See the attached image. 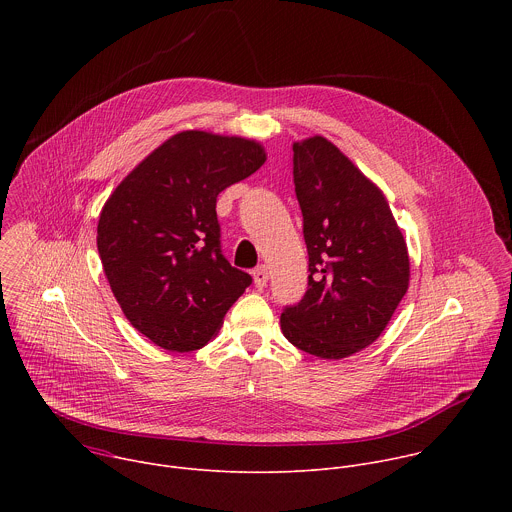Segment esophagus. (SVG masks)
Masks as SVG:
<instances>
[{
	"label": "esophagus",
	"mask_w": 512,
	"mask_h": 512,
	"mask_svg": "<svg viewBox=\"0 0 512 512\" xmlns=\"http://www.w3.org/2000/svg\"><path fill=\"white\" fill-rule=\"evenodd\" d=\"M267 279H269V271H267V267H265V265H261V267H257V269L253 271V281H255V287L263 289V287L267 285Z\"/></svg>",
	"instance_id": "esophagus-1"
}]
</instances>
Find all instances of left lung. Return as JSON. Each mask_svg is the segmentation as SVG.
<instances>
[{
	"instance_id": "1",
	"label": "left lung",
	"mask_w": 512,
	"mask_h": 512,
	"mask_svg": "<svg viewBox=\"0 0 512 512\" xmlns=\"http://www.w3.org/2000/svg\"><path fill=\"white\" fill-rule=\"evenodd\" d=\"M294 184L310 275L281 332L308 354L340 360L391 322L409 287L407 243L383 190L326 137L294 141Z\"/></svg>"
}]
</instances>
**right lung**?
Here are the masks:
<instances>
[{
	"label": "right lung",
	"instance_id": "right-lung-1",
	"mask_svg": "<svg viewBox=\"0 0 512 512\" xmlns=\"http://www.w3.org/2000/svg\"><path fill=\"white\" fill-rule=\"evenodd\" d=\"M267 160L257 139L186 129L145 156L107 198L97 249L125 318L172 352L208 344L251 275L221 253L216 196Z\"/></svg>",
	"mask_w": 512,
	"mask_h": 512
}]
</instances>
